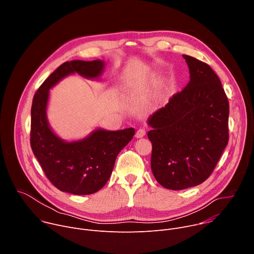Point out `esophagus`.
<instances>
[{
	"mask_svg": "<svg viewBox=\"0 0 254 254\" xmlns=\"http://www.w3.org/2000/svg\"><path fill=\"white\" fill-rule=\"evenodd\" d=\"M146 132H147V130L144 128H138L135 132V136L136 137H142V136L146 135Z\"/></svg>",
	"mask_w": 254,
	"mask_h": 254,
	"instance_id": "obj_1",
	"label": "esophagus"
}]
</instances>
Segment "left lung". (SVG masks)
<instances>
[{"instance_id":"obj_1","label":"left lung","mask_w":254,"mask_h":254,"mask_svg":"<svg viewBox=\"0 0 254 254\" xmlns=\"http://www.w3.org/2000/svg\"><path fill=\"white\" fill-rule=\"evenodd\" d=\"M183 57L190 82L149 119L151 168L159 184L171 190L203 183L229 139V102L219 77L207 63Z\"/></svg>"}]
</instances>
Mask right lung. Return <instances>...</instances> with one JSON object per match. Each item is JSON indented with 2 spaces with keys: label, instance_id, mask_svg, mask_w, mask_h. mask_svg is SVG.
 I'll use <instances>...</instances> for the list:
<instances>
[{
  "label": "right lung",
  "instance_id": "1",
  "mask_svg": "<svg viewBox=\"0 0 254 254\" xmlns=\"http://www.w3.org/2000/svg\"><path fill=\"white\" fill-rule=\"evenodd\" d=\"M104 63L100 60L64 62L36 91L31 107L30 143L45 176L62 192L89 195L100 190L110 179L117 156L130 141L134 128L117 131L97 129L88 137L66 142L56 136L46 119L49 89L68 74L95 78Z\"/></svg>",
  "mask_w": 254,
  "mask_h": 254
}]
</instances>
